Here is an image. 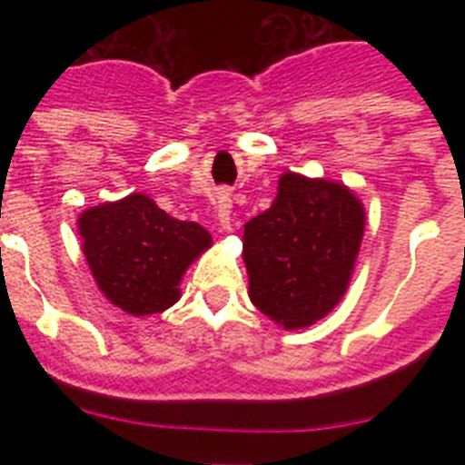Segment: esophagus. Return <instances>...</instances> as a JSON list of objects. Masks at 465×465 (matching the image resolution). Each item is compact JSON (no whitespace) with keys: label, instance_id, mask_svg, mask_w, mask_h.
Returning a JSON list of instances; mask_svg holds the SVG:
<instances>
[{"label":"esophagus","instance_id":"34e87169","mask_svg":"<svg viewBox=\"0 0 465 465\" xmlns=\"http://www.w3.org/2000/svg\"><path fill=\"white\" fill-rule=\"evenodd\" d=\"M213 204H216V221H219L221 230H223V232H230V230H232V225H230V221H232V200H230V193H216Z\"/></svg>","mask_w":465,"mask_h":465}]
</instances>
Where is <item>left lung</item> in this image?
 <instances>
[{"mask_svg": "<svg viewBox=\"0 0 465 465\" xmlns=\"http://www.w3.org/2000/svg\"><path fill=\"white\" fill-rule=\"evenodd\" d=\"M363 230L365 207L351 188L283 172L270 209L242 235L253 305L286 331L323 319L347 293Z\"/></svg>", "mask_w": 465, "mask_h": 465, "instance_id": "1", "label": "left lung"}]
</instances>
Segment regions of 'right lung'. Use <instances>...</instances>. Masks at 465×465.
<instances>
[{
	"mask_svg": "<svg viewBox=\"0 0 465 465\" xmlns=\"http://www.w3.org/2000/svg\"><path fill=\"white\" fill-rule=\"evenodd\" d=\"M79 235L97 289L133 316L170 310L191 262L212 246L203 225L174 219L143 193L81 212Z\"/></svg>",
	"mask_w": 465,
	"mask_h": 465,
	"instance_id": "right-lung-1",
	"label": "right lung"
}]
</instances>
